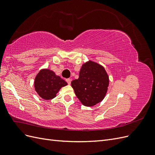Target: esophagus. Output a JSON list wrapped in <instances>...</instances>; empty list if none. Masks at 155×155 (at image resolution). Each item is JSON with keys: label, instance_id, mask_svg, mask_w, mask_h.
Returning a JSON list of instances; mask_svg holds the SVG:
<instances>
[{"label": "esophagus", "instance_id": "34e87169", "mask_svg": "<svg viewBox=\"0 0 155 155\" xmlns=\"http://www.w3.org/2000/svg\"><path fill=\"white\" fill-rule=\"evenodd\" d=\"M66 81L67 82V83L68 84V85H70V83H71V79H70V78L67 79H66Z\"/></svg>", "mask_w": 155, "mask_h": 155}]
</instances>
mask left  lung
<instances>
[{"mask_svg": "<svg viewBox=\"0 0 155 155\" xmlns=\"http://www.w3.org/2000/svg\"><path fill=\"white\" fill-rule=\"evenodd\" d=\"M109 83L105 68L90 61L82 65L79 78L73 80L71 85L82 104L92 107L104 100Z\"/></svg>", "mask_w": 155, "mask_h": 155, "instance_id": "obj_1", "label": "left lung"}]
</instances>
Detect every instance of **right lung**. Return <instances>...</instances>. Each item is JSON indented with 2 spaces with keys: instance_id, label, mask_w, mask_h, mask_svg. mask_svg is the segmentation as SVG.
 Returning <instances> with one entry per match:
<instances>
[{
  "instance_id": "right-lung-1",
  "label": "right lung",
  "mask_w": 155,
  "mask_h": 155,
  "mask_svg": "<svg viewBox=\"0 0 155 155\" xmlns=\"http://www.w3.org/2000/svg\"><path fill=\"white\" fill-rule=\"evenodd\" d=\"M67 85L66 81L49 69L41 70L34 81L35 91L45 100L53 99L61 88Z\"/></svg>"
}]
</instances>
